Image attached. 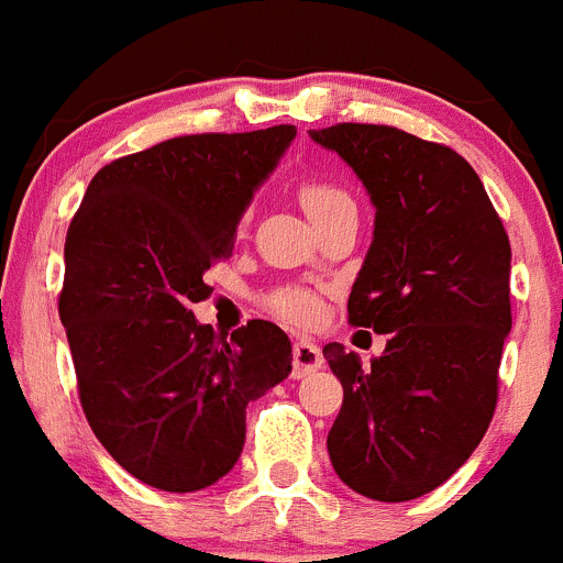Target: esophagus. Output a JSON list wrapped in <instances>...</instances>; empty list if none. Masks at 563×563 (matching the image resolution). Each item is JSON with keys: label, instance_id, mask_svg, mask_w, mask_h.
Instances as JSON below:
<instances>
[{"label": "esophagus", "instance_id": "34e87169", "mask_svg": "<svg viewBox=\"0 0 563 563\" xmlns=\"http://www.w3.org/2000/svg\"><path fill=\"white\" fill-rule=\"evenodd\" d=\"M322 364H325V358H322V350L317 347L314 342H309V339H298V342L292 344V375L295 377L311 375V372L320 369Z\"/></svg>", "mask_w": 563, "mask_h": 563}]
</instances>
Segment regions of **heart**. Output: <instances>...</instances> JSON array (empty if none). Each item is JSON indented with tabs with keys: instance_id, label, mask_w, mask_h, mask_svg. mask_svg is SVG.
<instances>
[{
	"instance_id": "obj_1",
	"label": "heart",
	"mask_w": 563,
	"mask_h": 563,
	"mask_svg": "<svg viewBox=\"0 0 563 563\" xmlns=\"http://www.w3.org/2000/svg\"><path fill=\"white\" fill-rule=\"evenodd\" d=\"M300 202H303L306 213L314 219V224L317 221L325 219V216L336 213V210L355 208V202H353V197L347 194V188H342L336 180H331V177H306L303 186H300ZM246 219H249V213L243 216V221ZM265 303H268V309L274 311L279 320L289 322V325H298V328L314 325V322H320V317H322L320 298H317L311 289L292 287V284L274 289V292L265 298Z\"/></svg>"
}]
</instances>
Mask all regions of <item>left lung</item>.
<instances>
[{
  "instance_id": "1",
  "label": "left lung",
  "mask_w": 563,
  "mask_h": 563,
  "mask_svg": "<svg viewBox=\"0 0 563 563\" xmlns=\"http://www.w3.org/2000/svg\"><path fill=\"white\" fill-rule=\"evenodd\" d=\"M309 133L353 166L377 208L347 322L388 333L369 366L339 342L322 347L344 388L328 454L355 493L413 500L441 487L493 421L511 328L509 235L446 144L369 122Z\"/></svg>"
}]
</instances>
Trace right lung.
I'll use <instances>...</instances> for the list:
<instances>
[{"mask_svg": "<svg viewBox=\"0 0 563 563\" xmlns=\"http://www.w3.org/2000/svg\"><path fill=\"white\" fill-rule=\"evenodd\" d=\"M292 139L295 125L166 139L106 164L70 221L59 320L81 410L150 487L194 493L230 473L246 405L292 369L274 322L249 320L227 339L191 311Z\"/></svg>", "mask_w": 563, "mask_h": 563, "instance_id": "1", "label": "right lung"}]
</instances>
